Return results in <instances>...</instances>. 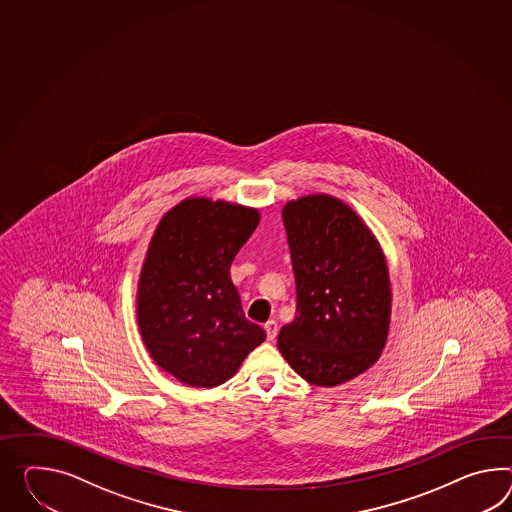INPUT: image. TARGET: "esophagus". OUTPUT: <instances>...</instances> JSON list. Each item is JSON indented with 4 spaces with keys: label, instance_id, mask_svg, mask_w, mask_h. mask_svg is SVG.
I'll return each instance as SVG.
<instances>
[{
    "label": "esophagus",
    "instance_id": "34e87169",
    "mask_svg": "<svg viewBox=\"0 0 512 512\" xmlns=\"http://www.w3.org/2000/svg\"><path fill=\"white\" fill-rule=\"evenodd\" d=\"M264 331H266V338L268 340H274L277 337V322L275 320H268L266 324H264Z\"/></svg>",
    "mask_w": 512,
    "mask_h": 512
}]
</instances>
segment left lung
I'll return each mask as SVG.
<instances>
[{"label": "left lung", "instance_id": "1", "mask_svg": "<svg viewBox=\"0 0 512 512\" xmlns=\"http://www.w3.org/2000/svg\"><path fill=\"white\" fill-rule=\"evenodd\" d=\"M296 277V318L279 351L316 387H337L379 361L390 329L387 259L348 203L309 194L283 207Z\"/></svg>", "mask_w": 512, "mask_h": 512}]
</instances>
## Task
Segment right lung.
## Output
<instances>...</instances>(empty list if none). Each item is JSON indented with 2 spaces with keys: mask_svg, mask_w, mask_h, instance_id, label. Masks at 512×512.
Masks as SVG:
<instances>
[{
  "mask_svg": "<svg viewBox=\"0 0 512 512\" xmlns=\"http://www.w3.org/2000/svg\"><path fill=\"white\" fill-rule=\"evenodd\" d=\"M259 222L253 207L187 198L151 237L138 279V329L155 364L183 385H222L266 338L244 316L229 274Z\"/></svg>",
  "mask_w": 512,
  "mask_h": 512,
  "instance_id": "obj_1",
  "label": "right lung"
}]
</instances>
